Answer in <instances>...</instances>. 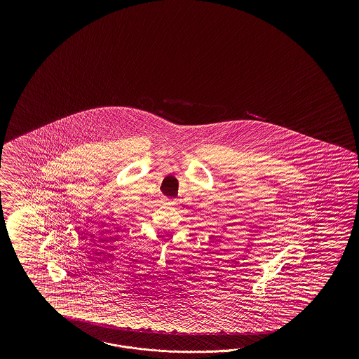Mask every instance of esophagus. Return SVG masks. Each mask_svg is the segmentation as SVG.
<instances>
[{
    "instance_id": "obj_1",
    "label": "esophagus",
    "mask_w": 359,
    "mask_h": 359,
    "mask_svg": "<svg viewBox=\"0 0 359 359\" xmlns=\"http://www.w3.org/2000/svg\"><path fill=\"white\" fill-rule=\"evenodd\" d=\"M167 204H170V205H176L177 203H176V200H175V198H168V200H167Z\"/></svg>"
}]
</instances>
